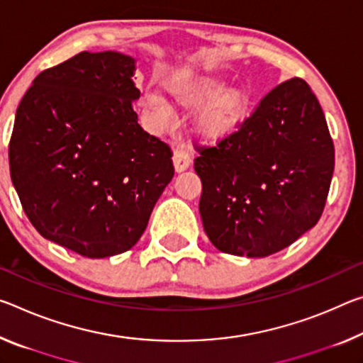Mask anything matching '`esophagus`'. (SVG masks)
Masks as SVG:
<instances>
[{
	"label": "esophagus",
	"instance_id": "esophagus-1",
	"mask_svg": "<svg viewBox=\"0 0 363 363\" xmlns=\"http://www.w3.org/2000/svg\"><path fill=\"white\" fill-rule=\"evenodd\" d=\"M172 163H174V169L177 172L186 171L191 166V155L182 148H176L174 155H172Z\"/></svg>",
	"mask_w": 363,
	"mask_h": 363
}]
</instances>
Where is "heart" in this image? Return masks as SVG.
Listing matches in <instances>:
<instances>
[{
    "label": "heart",
    "instance_id": "obj_1",
    "mask_svg": "<svg viewBox=\"0 0 363 363\" xmlns=\"http://www.w3.org/2000/svg\"><path fill=\"white\" fill-rule=\"evenodd\" d=\"M224 89V82L216 77L199 76L184 80L171 87L172 100L179 108L195 113L192 125L195 134L205 142H221L240 129L249 113L250 99L242 89ZM145 105L158 121H164L168 106L155 94L145 96Z\"/></svg>",
    "mask_w": 363,
    "mask_h": 363
}]
</instances>
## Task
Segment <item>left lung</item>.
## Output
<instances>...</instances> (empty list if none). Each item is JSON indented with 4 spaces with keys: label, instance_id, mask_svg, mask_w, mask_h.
Wrapping results in <instances>:
<instances>
[{
    "label": "left lung",
    "instance_id": "1",
    "mask_svg": "<svg viewBox=\"0 0 363 363\" xmlns=\"http://www.w3.org/2000/svg\"><path fill=\"white\" fill-rule=\"evenodd\" d=\"M195 150L200 216L218 250L268 257L318 223L335 171V145L306 80L279 84L235 134Z\"/></svg>",
    "mask_w": 363,
    "mask_h": 363
}]
</instances>
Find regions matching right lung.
<instances>
[{
  "mask_svg": "<svg viewBox=\"0 0 363 363\" xmlns=\"http://www.w3.org/2000/svg\"><path fill=\"white\" fill-rule=\"evenodd\" d=\"M135 60L82 51L26 91L9 142L11 179L33 228L89 258L129 250L174 176L171 148L140 128Z\"/></svg>",
  "mask_w": 363,
  "mask_h": 363,
  "instance_id": "1",
  "label": "right lung"
}]
</instances>
